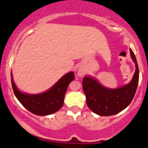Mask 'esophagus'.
<instances>
[{
    "mask_svg": "<svg viewBox=\"0 0 148 148\" xmlns=\"http://www.w3.org/2000/svg\"><path fill=\"white\" fill-rule=\"evenodd\" d=\"M84 74H85V71H84V70H83L82 68L78 69V75H79V76H82V75H84Z\"/></svg>",
    "mask_w": 148,
    "mask_h": 148,
    "instance_id": "1",
    "label": "esophagus"
}]
</instances>
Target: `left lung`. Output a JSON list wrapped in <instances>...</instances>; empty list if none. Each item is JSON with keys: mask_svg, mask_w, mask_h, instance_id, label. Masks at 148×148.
I'll list each match as a JSON object with an SVG mask.
<instances>
[{"mask_svg": "<svg viewBox=\"0 0 148 148\" xmlns=\"http://www.w3.org/2000/svg\"><path fill=\"white\" fill-rule=\"evenodd\" d=\"M131 56L135 62L136 70L132 81L116 89L102 86L97 80L90 77L83 79V88L89 109L102 116L115 115L124 110L132 102L139 83V67L136 57L132 49Z\"/></svg>", "mask_w": 148, "mask_h": 148, "instance_id": "left-lung-1", "label": "left lung"}]
</instances>
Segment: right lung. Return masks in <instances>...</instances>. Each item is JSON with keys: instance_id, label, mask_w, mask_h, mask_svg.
<instances>
[{"instance_id": "obj_1", "label": "right lung", "mask_w": 148, "mask_h": 148, "mask_svg": "<svg viewBox=\"0 0 148 148\" xmlns=\"http://www.w3.org/2000/svg\"><path fill=\"white\" fill-rule=\"evenodd\" d=\"M12 76L14 93L20 103L29 112L38 115H47L54 113L62 107L64 95L68 85L75 79L73 72L64 75L54 86L43 94L31 95L23 94L15 86Z\"/></svg>"}]
</instances>
